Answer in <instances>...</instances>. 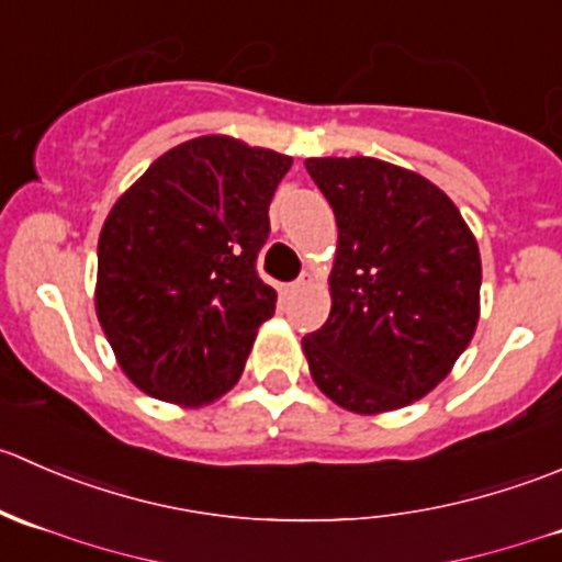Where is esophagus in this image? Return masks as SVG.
Listing matches in <instances>:
<instances>
[{
  "instance_id": "obj_1",
  "label": "esophagus",
  "mask_w": 562,
  "mask_h": 562,
  "mask_svg": "<svg viewBox=\"0 0 562 562\" xmlns=\"http://www.w3.org/2000/svg\"><path fill=\"white\" fill-rule=\"evenodd\" d=\"M307 285H313V274H307V271H304L296 282H291V288H307Z\"/></svg>"
}]
</instances>
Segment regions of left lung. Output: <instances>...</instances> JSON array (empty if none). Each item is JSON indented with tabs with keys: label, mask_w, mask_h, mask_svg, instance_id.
I'll use <instances>...</instances> for the list:
<instances>
[{
	"label": "left lung",
	"mask_w": 562,
	"mask_h": 562,
	"mask_svg": "<svg viewBox=\"0 0 562 562\" xmlns=\"http://www.w3.org/2000/svg\"><path fill=\"white\" fill-rule=\"evenodd\" d=\"M337 220L331 313L302 339L317 389L353 413L429 394L479 323L481 258L443 190L372 157L304 162Z\"/></svg>",
	"instance_id": "obj_1"
}]
</instances>
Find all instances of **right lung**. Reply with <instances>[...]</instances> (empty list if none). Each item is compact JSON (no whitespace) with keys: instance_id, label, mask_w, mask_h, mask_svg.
<instances>
[{"instance_id":"right-lung-1","label":"right lung","mask_w":562,"mask_h":562,"mask_svg":"<svg viewBox=\"0 0 562 562\" xmlns=\"http://www.w3.org/2000/svg\"><path fill=\"white\" fill-rule=\"evenodd\" d=\"M291 157L228 135L166 151L108 214L98 317L124 375L176 405L239 381L277 291L258 274L269 203Z\"/></svg>"}]
</instances>
